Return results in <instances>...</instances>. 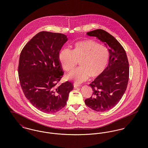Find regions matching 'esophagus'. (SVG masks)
Wrapping results in <instances>:
<instances>
[{"label": "esophagus", "instance_id": "obj_1", "mask_svg": "<svg viewBox=\"0 0 148 148\" xmlns=\"http://www.w3.org/2000/svg\"><path fill=\"white\" fill-rule=\"evenodd\" d=\"M73 85H74V88H77V87H79V86H80V85L77 84V83H74Z\"/></svg>", "mask_w": 148, "mask_h": 148}]
</instances>
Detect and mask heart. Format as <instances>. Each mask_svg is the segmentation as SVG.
<instances>
[{
  "label": "heart",
  "mask_w": 148,
  "mask_h": 148,
  "mask_svg": "<svg viewBox=\"0 0 148 148\" xmlns=\"http://www.w3.org/2000/svg\"><path fill=\"white\" fill-rule=\"evenodd\" d=\"M110 56L109 50L94 40L86 39L75 43L73 50L65 48L61 50L59 58L64 69L73 71L80 62V67L68 75L77 83L100 75L108 65Z\"/></svg>",
  "instance_id": "obj_1"
}]
</instances>
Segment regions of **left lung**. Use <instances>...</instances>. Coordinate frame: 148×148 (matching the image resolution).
<instances>
[{
	"label": "left lung",
	"instance_id": "left-lung-1",
	"mask_svg": "<svg viewBox=\"0 0 148 148\" xmlns=\"http://www.w3.org/2000/svg\"><path fill=\"white\" fill-rule=\"evenodd\" d=\"M96 36L109 47V64L103 73L89 85L92 96L85 100L86 106L92 110L102 112L116 106L127 89L129 66L127 54L119 42L111 34L102 29L87 33Z\"/></svg>",
	"mask_w": 148,
	"mask_h": 148
}]
</instances>
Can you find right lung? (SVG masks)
Wrapping results in <instances>:
<instances>
[{
    "label": "right lung",
    "instance_id": "obj_1",
    "mask_svg": "<svg viewBox=\"0 0 148 148\" xmlns=\"http://www.w3.org/2000/svg\"><path fill=\"white\" fill-rule=\"evenodd\" d=\"M67 41L63 34L41 32L21 51L18 74L23 92L30 103L44 113L62 109L73 89L68 81L58 84L63 75L59 51Z\"/></svg>",
    "mask_w": 148,
    "mask_h": 148
}]
</instances>
